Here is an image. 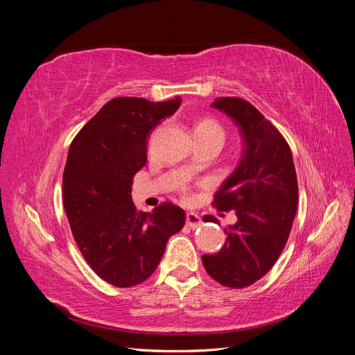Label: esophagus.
Segmentation results:
<instances>
[{
    "label": "esophagus",
    "instance_id": "obj_1",
    "mask_svg": "<svg viewBox=\"0 0 355 355\" xmlns=\"http://www.w3.org/2000/svg\"><path fill=\"white\" fill-rule=\"evenodd\" d=\"M201 219H200V216L197 213H188L187 214V225L188 227L191 228V230H197V228H200L201 227Z\"/></svg>",
    "mask_w": 355,
    "mask_h": 355
}]
</instances>
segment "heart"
<instances>
[{
  "mask_svg": "<svg viewBox=\"0 0 355 355\" xmlns=\"http://www.w3.org/2000/svg\"><path fill=\"white\" fill-rule=\"evenodd\" d=\"M196 137L197 139H225V130L218 120L211 116H202L196 124Z\"/></svg>",
  "mask_w": 355,
  "mask_h": 355,
  "instance_id": "1",
  "label": "heart"
}]
</instances>
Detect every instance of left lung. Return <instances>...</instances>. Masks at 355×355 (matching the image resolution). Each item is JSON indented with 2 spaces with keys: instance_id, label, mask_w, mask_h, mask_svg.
<instances>
[{
  "instance_id": "left-lung-1",
  "label": "left lung",
  "mask_w": 355,
  "mask_h": 355,
  "mask_svg": "<svg viewBox=\"0 0 355 355\" xmlns=\"http://www.w3.org/2000/svg\"><path fill=\"white\" fill-rule=\"evenodd\" d=\"M211 106L239 125L243 157L213 200L219 211L234 210L237 222L225 230L222 249L201 261L213 280L243 288L261 280L284 249L296 214L297 178L286 139L252 103L219 98ZM204 220L218 223L213 216Z\"/></svg>"
}]
</instances>
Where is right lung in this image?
Instances as JSON below:
<instances>
[{
    "mask_svg": "<svg viewBox=\"0 0 355 355\" xmlns=\"http://www.w3.org/2000/svg\"><path fill=\"white\" fill-rule=\"evenodd\" d=\"M180 98H115L75 136L63 171V206L85 262L115 287L141 284L164 254L187 214L173 202L139 211L133 178L146 163L149 133L173 115Z\"/></svg>",
    "mask_w": 355,
    "mask_h": 355,
    "instance_id": "right-lung-1",
    "label": "right lung"
}]
</instances>
